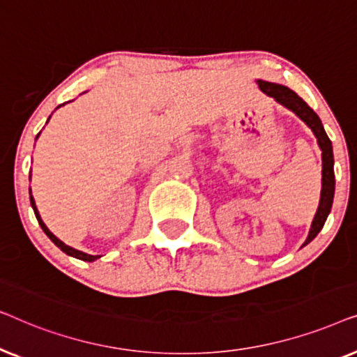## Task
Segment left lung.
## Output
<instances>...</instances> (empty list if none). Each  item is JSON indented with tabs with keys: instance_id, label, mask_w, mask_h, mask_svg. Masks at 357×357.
Segmentation results:
<instances>
[{
	"instance_id": "1",
	"label": "left lung",
	"mask_w": 357,
	"mask_h": 357,
	"mask_svg": "<svg viewBox=\"0 0 357 357\" xmlns=\"http://www.w3.org/2000/svg\"><path fill=\"white\" fill-rule=\"evenodd\" d=\"M258 86H260V89L265 92L266 96L275 97L280 104L294 112L301 120H304L305 123L309 125V128L314 131V135L317 136V141H319V146L321 149V160H324V170H321V198H320V206L317 209L315 219L314 222H312L309 237H307L305 241V243H309L310 241H314L317 234L321 231L326 218H328L331 204H333L335 172H333V148H331V141L325 133L324 125H321L319 115H317L315 112L307 105V102L302 100L294 91H291L289 87L286 86L273 84V82H266V81H258Z\"/></svg>"
}]
</instances>
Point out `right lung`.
Here are the masks:
<instances>
[{
  "instance_id": "add662e5",
  "label": "right lung",
  "mask_w": 357,
  "mask_h": 357,
  "mask_svg": "<svg viewBox=\"0 0 357 357\" xmlns=\"http://www.w3.org/2000/svg\"><path fill=\"white\" fill-rule=\"evenodd\" d=\"M31 204H32V208H33V213H36V218H37L38 224H40V227L43 229V232H45L47 236L50 237V241H52L53 243H55L56 247H60L61 250L66 253V255H71V257H75V258H79V260H82V261H94V260H97V258H99V255H89V253H84V252H81V250H76V248H73V247H70V245H66V243H63V242L60 241V238L53 236V234H52L50 231H48V227L45 226V224H43L40 214H38V211H37L36 202H33L32 195H31Z\"/></svg>"
}]
</instances>
